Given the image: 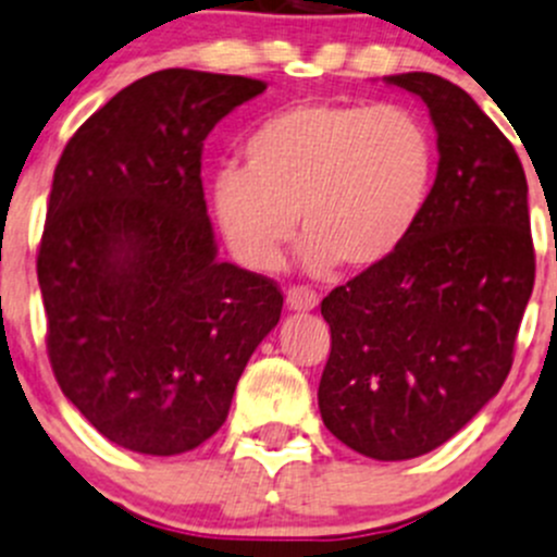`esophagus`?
I'll use <instances>...</instances> for the list:
<instances>
[{
  "label": "esophagus",
  "instance_id": "obj_1",
  "mask_svg": "<svg viewBox=\"0 0 557 557\" xmlns=\"http://www.w3.org/2000/svg\"><path fill=\"white\" fill-rule=\"evenodd\" d=\"M285 305H288V310L294 312H310L318 307V294L310 288H288V294H285Z\"/></svg>",
  "mask_w": 557,
  "mask_h": 557
}]
</instances>
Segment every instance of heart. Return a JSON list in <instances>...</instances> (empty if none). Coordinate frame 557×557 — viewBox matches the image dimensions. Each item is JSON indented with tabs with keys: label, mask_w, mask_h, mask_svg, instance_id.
<instances>
[{
	"label": "heart",
	"mask_w": 557,
	"mask_h": 557,
	"mask_svg": "<svg viewBox=\"0 0 557 557\" xmlns=\"http://www.w3.org/2000/svg\"><path fill=\"white\" fill-rule=\"evenodd\" d=\"M243 159L245 170L212 174L210 199L252 272L280 267L296 218L310 272L380 267L414 232L436 180L434 132L404 104H290L247 132Z\"/></svg>",
	"instance_id": "1"
}]
</instances>
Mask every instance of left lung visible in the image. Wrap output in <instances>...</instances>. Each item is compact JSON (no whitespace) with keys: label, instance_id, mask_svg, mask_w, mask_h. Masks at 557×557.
<instances>
[{"label":"left lung","instance_id":"8db88e82","mask_svg":"<svg viewBox=\"0 0 557 557\" xmlns=\"http://www.w3.org/2000/svg\"><path fill=\"white\" fill-rule=\"evenodd\" d=\"M385 83L429 107L440 170L407 243L320 305L331 352L318 404L350 450L407 460L453 440L502 391L536 258L525 172L496 123L431 72Z\"/></svg>","mask_w":557,"mask_h":557}]
</instances>
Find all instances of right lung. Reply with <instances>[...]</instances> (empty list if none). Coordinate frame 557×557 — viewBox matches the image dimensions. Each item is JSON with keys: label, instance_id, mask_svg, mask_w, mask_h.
<instances>
[{"label": "right lung", "instance_id": "right-lung-1", "mask_svg": "<svg viewBox=\"0 0 557 557\" xmlns=\"http://www.w3.org/2000/svg\"><path fill=\"white\" fill-rule=\"evenodd\" d=\"M267 83L161 70L117 91L53 172L37 280L55 383L115 445L180 455L226 423L283 294L218 261L207 134Z\"/></svg>", "mask_w": 557, "mask_h": 557}]
</instances>
